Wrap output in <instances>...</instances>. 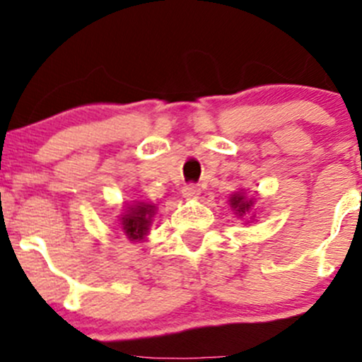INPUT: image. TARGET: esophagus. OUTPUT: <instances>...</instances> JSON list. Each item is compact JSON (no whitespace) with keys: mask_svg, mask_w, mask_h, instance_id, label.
<instances>
[{"mask_svg":"<svg viewBox=\"0 0 362 362\" xmlns=\"http://www.w3.org/2000/svg\"><path fill=\"white\" fill-rule=\"evenodd\" d=\"M199 192H202V189H199L196 184H187L182 187V194H184V198H187V199L198 198Z\"/></svg>","mask_w":362,"mask_h":362,"instance_id":"obj_1","label":"esophagus"}]
</instances>
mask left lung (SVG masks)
Here are the masks:
<instances>
[{
  "mask_svg": "<svg viewBox=\"0 0 362 362\" xmlns=\"http://www.w3.org/2000/svg\"><path fill=\"white\" fill-rule=\"evenodd\" d=\"M229 202H231V206L236 208V211H238L240 215L245 214V211L250 208V202H245V198L240 194H235L231 199H229Z\"/></svg>",
  "mask_w": 362,
  "mask_h": 362,
  "instance_id": "8db88e82",
  "label": "left lung"
}]
</instances>
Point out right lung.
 Wrapping results in <instances>:
<instances>
[{
  "instance_id": "obj_1",
  "label": "right lung",
  "mask_w": 362,
  "mask_h": 362,
  "mask_svg": "<svg viewBox=\"0 0 362 362\" xmlns=\"http://www.w3.org/2000/svg\"><path fill=\"white\" fill-rule=\"evenodd\" d=\"M154 214L152 204L140 203L138 206L131 208L129 214L122 217V229L129 238L141 240L148 231L151 226V217Z\"/></svg>"
}]
</instances>
